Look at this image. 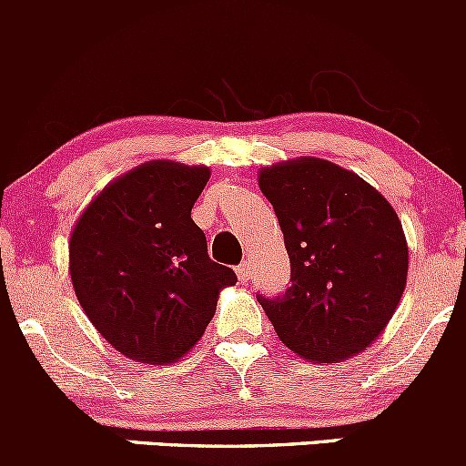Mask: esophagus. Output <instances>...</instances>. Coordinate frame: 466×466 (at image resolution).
<instances>
[{"label": "esophagus", "mask_w": 466, "mask_h": 466, "mask_svg": "<svg viewBox=\"0 0 466 466\" xmlns=\"http://www.w3.org/2000/svg\"><path fill=\"white\" fill-rule=\"evenodd\" d=\"M238 279L242 280V283H248V279H251V265H248V260H244L242 265H238Z\"/></svg>", "instance_id": "obj_1"}]
</instances>
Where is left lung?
I'll use <instances>...</instances> for the list:
<instances>
[{"label":"left lung","instance_id":"left-lung-1","mask_svg":"<svg viewBox=\"0 0 466 466\" xmlns=\"http://www.w3.org/2000/svg\"><path fill=\"white\" fill-rule=\"evenodd\" d=\"M292 285L258 297L280 342L310 362H342L374 344L408 280V242L390 201L358 174L324 158L260 169Z\"/></svg>","mask_w":466,"mask_h":466}]
</instances>
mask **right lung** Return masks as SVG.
<instances>
[{
    "instance_id": "1",
    "label": "right lung",
    "mask_w": 466,
    "mask_h": 466,
    "mask_svg": "<svg viewBox=\"0 0 466 466\" xmlns=\"http://www.w3.org/2000/svg\"><path fill=\"white\" fill-rule=\"evenodd\" d=\"M204 165L149 160L87 204L70 238L72 285L87 319L113 349L147 365H169L201 339L218 297L238 280L213 262L192 222Z\"/></svg>"
}]
</instances>
